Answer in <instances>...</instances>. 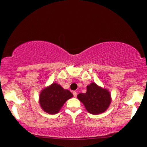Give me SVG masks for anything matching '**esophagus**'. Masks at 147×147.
Listing matches in <instances>:
<instances>
[{
  "label": "esophagus",
  "mask_w": 147,
  "mask_h": 147,
  "mask_svg": "<svg viewBox=\"0 0 147 147\" xmlns=\"http://www.w3.org/2000/svg\"><path fill=\"white\" fill-rule=\"evenodd\" d=\"M72 94H73V96H74V97H77V92H75V91H73V92H72Z\"/></svg>",
  "instance_id": "1"
}]
</instances>
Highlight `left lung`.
Listing matches in <instances>:
<instances>
[{
  "label": "left lung",
  "instance_id": "obj_1",
  "mask_svg": "<svg viewBox=\"0 0 147 147\" xmlns=\"http://www.w3.org/2000/svg\"><path fill=\"white\" fill-rule=\"evenodd\" d=\"M77 98L83 103L86 109L93 115L104 113L111 102L109 90L102 88L93 82L88 86L86 92L79 93Z\"/></svg>",
  "mask_w": 147,
  "mask_h": 147
}]
</instances>
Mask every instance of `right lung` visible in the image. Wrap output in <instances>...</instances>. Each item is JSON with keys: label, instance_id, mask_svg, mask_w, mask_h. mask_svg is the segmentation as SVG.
<instances>
[{"label": "right lung", "instance_id": "right-lung-1", "mask_svg": "<svg viewBox=\"0 0 147 147\" xmlns=\"http://www.w3.org/2000/svg\"><path fill=\"white\" fill-rule=\"evenodd\" d=\"M73 95L68 90H65L56 83L43 89L40 94V105L45 112L56 114L59 111L64 103Z\"/></svg>", "mask_w": 147, "mask_h": 147}]
</instances>
